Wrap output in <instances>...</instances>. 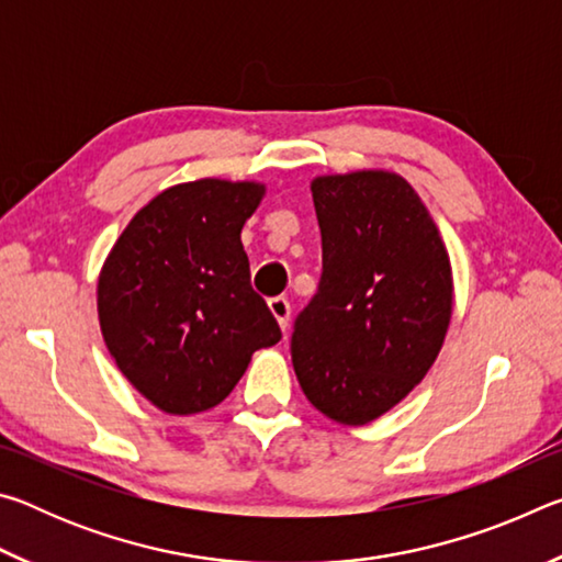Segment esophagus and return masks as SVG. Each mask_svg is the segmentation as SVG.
I'll return each mask as SVG.
<instances>
[{
  "label": "esophagus",
  "instance_id": "34e87169",
  "mask_svg": "<svg viewBox=\"0 0 562 562\" xmlns=\"http://www.w3.org/2000/svg\"><path fill=\"white\" fill-rule=\"evenodd\" d=\"M268 304H270V312L274 315V319L280 322V327L288 329V325H290V302H288V297H270Z\"/></svg>",
  "mask_w": 562,
  "mask_h": 562
}]
</instances>
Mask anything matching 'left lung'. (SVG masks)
Returning a JSON list of instances; mask_svg holds the SVG:
<instances>
[{"label":"left lung","instance_id":"obj_1","mask_svg":"<svg viewBox=\"0 0 562 562\" xmlns=\"http://www.w3.org/2000/svg\"><path fill=\"white\" fill-rule=\"evenodd\" d=\"M322 278L292 331L294 374L339 424H369L429 372L451 322V262L402 176L357 170L312 180Z\"/></svg>","mask_w":562,"mask_h":562}]
</instances>
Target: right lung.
Wrapping results in <instances>:
<instances>
[{
  "instance_id": "right-lung-1",
  "label": "right lung",
  "mask_w": 562,
  "mask_h": 562,
  "mask_svg": "<svg viewBox=\"0 0 562 562\" xmlns=\"http://www.w3.org/2000/svg\"><path fill=\"white\" fill-rule=\"evenodd\" d=\"M260 183L203 178L133 215L99 274V322L123 376L160 412L213 408L252 351L278 345V319L250 284L240 231Z\"/></svg>"
}]
</instances>
